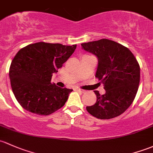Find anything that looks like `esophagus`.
Wrapping results in <instances>:
<instances>
[{
    "mask_svg": "<svg viewBox=\"0 0 153 153\" xmlns=\"http://www.w3.org/2000/svg\"><path fill=\"white\" fill-rule=\"evenodd\" d=\"M75 91H78V92H81V93H83V92H84V91H85L84 90L81 89H78V88H75Z\"/></svg>",
    "mask_w": 153,
    "mask_h": 153,
    "instance_id": "esophagus-1",
    "label": "esophagus"
}]
</instances>
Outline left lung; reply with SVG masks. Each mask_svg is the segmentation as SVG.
I'll list each match as a JSON object with an SVG mask.
<instances>
[{
  "mask_svg": "<svg viewBox=\"0 0 153 153\" xmlns=\"http://www.w3.org/2000/svg\"><path fill=\"white\" fill-rule=\"evenodd\" d=\"M82 48L98 59L95 77L105 93L94 91L97 102L86 110L100 120L114 118L124 113L136 97L140 81V67L128 48L107 39L82 43Z\"/></svg>",
  "mask_w": 153,
  "mask_h": 153,
  "instance_id": "obj_1",
  "label": "left lung"
}]
</instances>
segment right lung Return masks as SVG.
Segmentation results:
<instances>
[{"mask_svg": "<svg viewBox=\"0 0 153 153\" xmlns=\"http://www.w3.org/2000/svg\"><path fill=\"white\" fill-rule=\"evenodd\" d=\"M76 46L40 42L17 52L9 68V78L15 98L24 109L47 116L64 106L72 89L51 83V78Z\"/></svg>", "mask_w": 153, "mask_h": 153, "instance_id": "obj_1", "label": "right lung"}]
</instances>
